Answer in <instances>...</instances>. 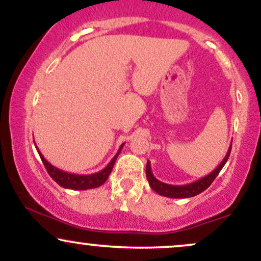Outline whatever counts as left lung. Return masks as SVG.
Segmentation results:
<instances>
[{
    "mask_svg": "<svg viewBox=\"0 0 261 261\" xmlns=\"http://www.w3.org/2000/svg\"><path fill=\"white\" fill-rule=\"evenodd\" d=\"M230 148H232V145L229 146L226 157L223 158V161L221 162L220 166H218L216 169L212 170L208 175L203 176V178L199 179V180L190 182V184H187V185H170L158 180V179L152 174L151 163H149L148 161L147 166H146V176H147L149 187H151L152 190L155 191V193L160 194V195L166 196V197H172V199H187V197H193V196L199 195L200 193H202L203 190H206V189L211 185V182L216 179L218 173L221 172V169L223 168L226 162L228 161Z\"/></svg>",
    "mask_w": 261,
    "mask_h": 261,
    "instance_id": "left-lung-1",
    "label": "left lung"
}]
</instances>
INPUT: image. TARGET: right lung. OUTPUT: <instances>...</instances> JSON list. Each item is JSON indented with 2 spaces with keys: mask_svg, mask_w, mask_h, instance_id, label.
Segmentation results:
<instances>
[{
  "mask_svg": "<svg viewBox=\"0 0 261 261\" xmlns=\"http://www.w3.org/2000/svg\"><path fill=\"white\" fill-rule=\"evenodd\" d=\"M125 143L119 147L118 153L113 157V160L109 162V164L104 169L99 170L97 173H93V174H73V173H68V172H64V170L56 168L54 167L53 164H50L49 162L44 158V155L40 153L37 147V151L39 155H40L41 162L44 163L45 168H46L47 173L51 178L55 180L60 187L65 188V189H72V190H87V189H94L103 185L104 182L107 181L108 176H109L110 173H112L114 163H115L116 158H118L119 153L121 152L122 147H124Z\"/></svg>",
  "mask_w": 261,
  "mask_h": 261,
  "instance_id": "right-lung-1",
  "label": "right lung"
}]
</instances>
